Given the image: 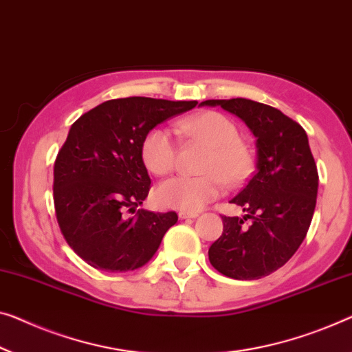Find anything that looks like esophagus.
<instances>
[{
    "instance_id": "34e87169",
    "label": "esophagus",
    "mask_w": 352,
    "mask_h": 352,
    "mask_svg": "<svg viewBox=\"0 0 352 352\" xmlns=\"http://www.w3.org/2000/svg\"><path fill=\"white\" fill-rule=\"evenodd\" d=\"M178 217H180V219H188V218H197V213H192V212H180V213H178Z\"/></svg>"
}]
</instances>
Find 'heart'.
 I'll list each match as a JSON object with an SVG mask.
<instances>
[{
    "instance_id": "heart-1",
    "label": "heart",
    "mask_w": 352,
    "mask_h": 352,
    "mask_svg": "<svg viewBox=\"0 0 352 352\" xmlns=\"http://www.w3.org/2000/svg\"><path fill=\"white\" fill-rule=\"evenodd\" d=\"M177 131L185 138L207 145L210 153L201 177L178 175L162 182L155 197L167 208L197 212L230 186L243 183L253 169V153L240 140V131L232 120L219 112H202L183 118ZM140 155L146 169L155 175H167L177 164V145L169 131L153 128L145 134Z\"/></svg>"
}]
</instances>
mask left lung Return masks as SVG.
<instances>
[{"label": "left lung", "mask_w": 352, "mask_h": 352, "mask_svg": "<svg viewBox=\"0 0 352 352\" xmlns=\"http://www.w3.org/2000/svg\"><path fill=\"white\" fill-rule=\"evenodd\" d=\"M201 106H221L256 138L254 175L230 201L246 214L223 217L208 259L234 280H259L292 258L311 224L319 177L307 133L281 110L251 99H208Z\"/></svg>", "instance_id": "1"}]
</instances>
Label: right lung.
Listing matches in <instances>:
<instances>
[{"instance_id": "add662e5", "label": "right lung", "mask_w": 352, "mask_h": 352, "mask_svg": "<svg viewBox=\"0 0 352 352\" xmlns=\"http://www.w3.org/2000/svg\"><path fill=\"white\" fill-rule=\"evenodd\" d=\"M197 101L122 98L99 104L71 126L54 167V202L63 237L94 269L145 265L177 213L135 210L150 191L140 155L145 134ZM126 212H135L126 217Z\"/></svg>"}]
</instances>
